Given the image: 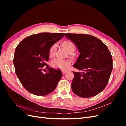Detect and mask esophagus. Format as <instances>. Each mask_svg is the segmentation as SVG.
I'll list each match as a JSON object with an SVG mask.
<instances>
[{
	"label": "esophagus",
	"mask_w": 126,
	"mask_h": 126,
	"mask_svg": "<svg viewBox=\"0 0 126 126\" xmlns=\"http://www.w3.org/2000/svg\"><path fill=\"white\" fill-rule=\"evenodd\" d=\"M66 71H63V74H65V73H66Z\"/></svg>",
	"instance_id": "obj_1"
}]
</instances>
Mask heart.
<instances>
[{
	"label": "heart",
	"mask_w": 126,
	"mask_h": 126,
	"mask_svg": "<svg viewBox=\"0 0 126 126\" xmlns=\"http://www.w3.org/2000/svg\"><path fill=\"white\" fill-rule=\"evenodd\" d=\"M63 46L67 51L69 53H72L75 50V45L73 42L69 40H66L63 42ZM57 46L54 44L51 45L49 50V55L50 57H54L56 55ZM71 64V62L68 59H62L60 58H56L51 61V66L57 69L67 70Z\"/></svg>",
	"instance_id": "b5f03b06"
}]
</instances>
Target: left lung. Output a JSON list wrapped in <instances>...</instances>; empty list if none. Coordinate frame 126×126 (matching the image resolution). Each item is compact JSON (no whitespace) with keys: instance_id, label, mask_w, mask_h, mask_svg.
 I'll list each match as a JSON object with an SVG mask.
<instances>
[{"instance_id":"8db88e82","label":"left lung","mask_w":126,"mask_h":126,"mask_svg":"<svg viewBox=\"0 0 126 126\" xmlns=\"http://www.w3.org/2000/svg\"><path fill=\"white\" fill-rule=\"evenodd\" d=\"M65 36L74 42L80 52L74 67L82 72L73 71L72 91L82 98L96 96L105 88L111 75V53L102 41L93 36L70 33Z\"/></svg>"}]
</instances>
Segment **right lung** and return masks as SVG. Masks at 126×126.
<instances>
[{
    "label": "right lung",
    "instance_id": "obj_1",
    "mask_svg": "<svg viewBox=\"0 0 126 126\" xmlns=\"http://www.w3.org/2000/svg\"><path fill=\"white\" fill-rule=\"evenodd\" d=\"M64 33L33 34L25 38L16 47L13 59L15 72L22 85L29 93L42 96L55 89L62 77V72L50 67L47 62L49 48Z\"/></svg>",
    "mask_w": 126,
    "mask_h": 126
}]
</instances>
